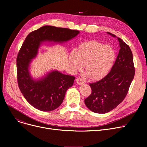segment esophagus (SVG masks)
I'll list each match as a JSON object with an SVG mask.
<instances>
[{"instance_id": "obj_1", "label": "esophagus", "mask_w": 147, "mask_h": 147, "mask_svg": "<svg viewBox=\"0 0 147 147\" xmlns=\"http://www.w3.org/2000/svg\"><path fill=\"white\" fill-rule=\"evenodd\" d=\"M76 82H77V83H78V84H79V85H80V84H83L84 83V82L83 80V79L80 78H78V79H76Z\"/></svg>"}]
</instances>
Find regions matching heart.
<instances>
[{
  "label": "heart",
  "mask_w": 147,
  "mask_h": 147,
  "mask_svg": "<svg viewBox=\"0 0 147 147\" xmlns=\"http://www.w3.org/2000/svg\"><path fill=\"white\" fill-rule=\"evenodd\" d=\"M116 53L111 46L96 40L84 42L78 51L69 55V63L75 71H80L86 65L85 71L91 80L102 79L111 69Z\"/></svg>",
  "instance_id": "b5f03b06"
}]
</instances>
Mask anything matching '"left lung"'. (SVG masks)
<instances>
[{
  "mask_svg": "<svg viewBox=\"0 0 147 147\" xmlns=\"http://www.w3.org/2000/svg\"><path fill=\"white\" fill-rule=\"evenodd\" d=\"M107 33L117 38L120 49L109 74L101 80L90 83L92 93L84 100L90 110L99 114L110 112L123 101L135 76L133 55L129 46L120 38Z\"/></svg>",
  "mask_w": 147,
  "mask_h": 147,
  "instance_id": "8db88e82",
  "label": "left lung"
}]
</instances>
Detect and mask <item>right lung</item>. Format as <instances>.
<instances>
[{
	"label": "right lung",
	"instance_id": "add662e5",
	"mask_svg": "<svg viewBox=\"0 0 147 147\" xmlns=\"http://www.w3.org/2000/svg\"><path fill=\"white\" fill-rule=\"evenodd\" d=\"M79 33L78 30L45 26L26 38L17 59V80L22 94L35 109L42 111L57 109L63 102L67 89L73 86L75 77L53 70L34 79L29 71L32 60L37 55L42 43H63Z\"/></svg>",
	"mask_w": 147,
	"mask_h": 147
}]
</instances>
